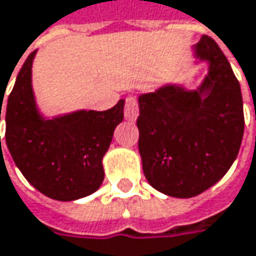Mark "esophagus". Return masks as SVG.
Listing matches in <instances>:
<instances>
[{
    "mask_svg": "<svg viewBox=\"0 0 256 256\" xmlns=\"http://www.w3.org/2000/svg\"><path fill=\"white\" fill-rule=\"evenodd\" d=\"M139 116V105L138 100L134 96H128L126 98V104H124V117L128 122H134Z\"/></svg>",
    "mask_w": 256,
    "mask_h": 256,
    "instance_id": "esophagus-1",
    "label": "esophagus"
}]
</instances>
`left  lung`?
I'll use <instances>...</instances> for the list:
<instances>
[{
  "instance_id": "left-lung-1",
  "label": "left lung",
  "mask_w": 256,
  "mask_h": 256,
  "mask_svg": "<svg viewBox=\"0 0 256 256\" xmlns=\"http://www.w3.org/2000/svg\"><path fill=\"white\" fill-rule=\"evenodd\" d=\"M195 52L210 61V74L198 90L164 86L139 96L144 174L168 196H196L216 184L236 160L244 138L242 92L230 62L206 35Z\"/></svg>"
}]
</instances>
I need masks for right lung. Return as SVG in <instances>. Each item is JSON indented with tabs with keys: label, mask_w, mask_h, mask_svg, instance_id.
I'll return each instance as SVG.
<instances>
[{
	"label": "right lung",
	"mask_w": 256,
	"mask_h": 256,
	"mask_svg": "<svg viewBox=\"0 0 256 256\" xmlns=\"http://www.w3.org/2000/svg\"><path fill=\"white\" fill-rule=\"evenodd\" d=\"M35 54L26 58L8 95L7 148L22 174L40 194L57 200L88 196L104 180L102 156L124 117V101L106 111L82 110L52 120L42 118L32 90ZM1 106L2 102L0 120Z\"/></svg>",
	"instance_id": "add662e5"
}]
</instances>
